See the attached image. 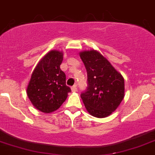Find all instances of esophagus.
I'll use <instances>...</instances> for the list:
<instances>
[{"label": "esophagus", "mask_w": 155, "mask_h": 155, "mask_svg": "<svg viewBox=\"0 0 155 155\" xmlns=\"http://www.w3.org/2000/svg\"><path fill=\"white\" fill-rule=\"evenodd\" d=\"M71 88H72V91H73V92H76V91H77V88H76V85H73Z\"/></svg>", "instance_id": "34e87169"}]
</instances>
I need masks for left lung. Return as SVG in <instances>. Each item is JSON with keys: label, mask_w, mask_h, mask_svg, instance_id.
Segmentation results:
<instances>
[{"label": "left lung", "mask_w": 155, "mask_h": 155, "mask_svg": "<svg viewBox=\"0 0 155 155\" xmlns=\"http://www.w3.org/2000/svg\"><path fill=\"white\" fill-rule=\"evenodd\" d=\"M87 71V88L81 93L85 108L95 117H106L124 97V79L110 63L96 51L80 53Z\"/></svg>", "instance_id": "obj_1"}]
</instances>
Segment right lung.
<instances>
[{
    "mask_svg": "<svg viewBox=\"0 0 155 155\" xmlns=\"http://www.w3.org/2000/svg\"><path fill=\"white\" fill-rule=\"evenodd\" d=\"M63 53L51 51L35 68L27 87V95L35 107L43 113L58 110L71 91L61 70Z\"/></svg>",
    "mask_w": 155,
    "mask_h": 155,
    "instance_id": "1",
    "label": "right lung"
}]
</instances>
